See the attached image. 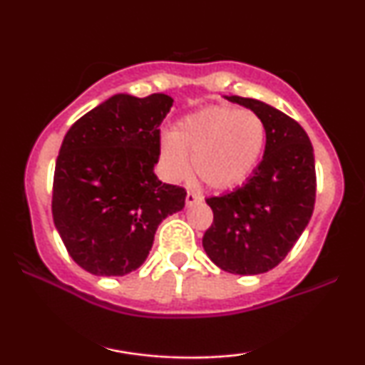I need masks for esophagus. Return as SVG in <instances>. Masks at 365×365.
Masks as SVG:
<instances>
[{
    "label": "esophagus",
    "mask_w": 365,
    "mask_h": 365,
    "mask_svg": "<svg viewBox=\"0 0 365 365\" xmlns=\"http://www.w3.org/2000/svg\"><path fill=\"white\" fill-rule=\"evenodd\" d=\"M204 197L199 194V192H195V190H188L187 192V197H185V204L187 206H192V204H195V202H200V200H202Z\"/></svg>",
    "instance_id": "obj_1"
}]
</instances>
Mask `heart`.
Listing matches in <instances>:
<instances>
[{
	"instance_id": "heart-1",
	"label": "heart",
	"mask_w": 365,
	"mask_h": 365,
	"mask_svg": "<svg viewBox=\"0 0 365 365\" xmlns=\"http://www.w3.org/2000/svg\"><path fill=\"white\" fill-rule=\"evenodd\" d=\"M266 127L252 111L209 106L185 116L161 142V161L170 178L194 170L207 187L228 190L244 183L261 158Z\"/></svg>"
}]
</instances>
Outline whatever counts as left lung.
<instances>
[{
    "instance_id": "8db88e82",
    "label": "left lung",
    "mask_w": 365,
    "mask_h": 365,
    "mask_svg": "<svg viewBox=\"0 0 365 365\" xmlns=\"http://www.w3.org/2000/svg\"><path fill=\"white\" fill-rule=\"evenodd\" d=\"M266 127L262 161L237 190L209 197L212 225L202 245L212 262L233 274H261L287 257L311 220L316 202V163L305 130L257 99L230 96Z\"/></svg>"
}]
</instances>
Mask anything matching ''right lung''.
<instances>
[{
	"instance_id": "right-lung-1",
	"label": "right lung",
	"mask_w": 365,
	"mask_h": 365,
	"mask_svg": "<svg viewBox=\"0 0 365 365\" xmlns=\"http://www.w3.org/2000/svg\"><path fill=\"white\" fill-rule=\"evenodd\" d=\"M173 99L116 94L78 118L63 139L53 180V220L82 269L123 276L148 259L159 223L187 192L154 175L159 125Z\"/></svg>"
}]
</instances>
